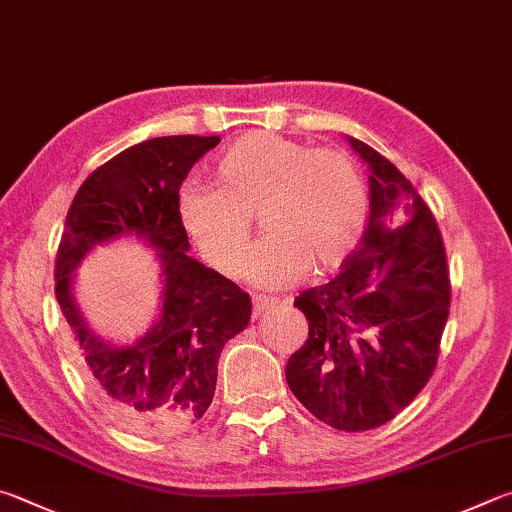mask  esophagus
Listing matches in <instances>:
<instances>
[{
    "label": "esophagus",
    "instance_id": "obj_1",
    "mask_svg": "<svg viewBox=\"0 0 512 512\" xmlns=\"http://www.w3.org/2000/svg\"><path fill=\"white\" fill-rule=\"evenodd\" d=\"M273 304H277V300H273V297H266V295H255L253 297V306H255V315L264 313L266 309H271Z\"/></svg>",
    "mask_w": 512,
    "mask_h": 512
}]
</instances>
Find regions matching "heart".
Instances as JSON below:
<instances>
[{"mask_svg": "<svg viewBox=\"0 0 512 512\" xmlns=\"http://www.w3.org/2000/svg\"><path fill=\"white\" fill-rule=\"evenodd\" d=\"M215 188L188 185L179 219L219 273H241L253 219L264 239L244 266L250 282L284 288L324 275L356 253L369 199L358 163L336 147H313L273 132H248L217 156Z\"/></svg>", "mask_w": 512, "mask_h": 512, "instance_id": "heart-1", "label": "heart"}]
</instances>
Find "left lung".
Here are the masks:
<instances>
[{
  "mask_svg": "<svg viewBox=\"0 0 512 512\" xmlns=\"http://www.w3.org/2000/svg\"><path fill=\"white\" fill-rule=\"evenodd\" d=\"M369 165V224L331 282L295 297L309 338L286 383L322 423L345 432L385 425L427 385L450 313L441 230L414 185L374 147L347 136Z\"/></svg>",
  "mask_w": 512,
  "mask_h": 512,
  "instance_id": "obj_1",
  "label": "left lung"
}]
</instances>
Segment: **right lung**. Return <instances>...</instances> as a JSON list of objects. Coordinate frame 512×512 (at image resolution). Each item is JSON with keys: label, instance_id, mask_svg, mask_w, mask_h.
<instances>
[{"label": "right lung", "instance_id": "1", "mask_svg": "<svg viewBox=\"0 0 512 512\" xmlns=\"http://www.w3.org/2000/svg\"><path fill=\"white\" fill-rule=\"evenodd\" d=\"M219 136H161L127 147L87 176L73 199L55 257V297L91 392L118 425L143 436L185 430L206 414L217 362L250 322L248 293L188 255L179 190ZM138 236L162 264V315L134 346L100 339L72 297L73 270L94 245Z\"/></svg>", "mask_w": 512, "mask_h": 512}]
</instances>
